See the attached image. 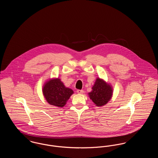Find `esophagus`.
Wrapping results in <instances>:
<instances>
[{
  "label": "esophagus",
  "mask_w": 158,
  "mask_h": 158,
  "mask_svg": "<svg viewBox=\"0 0 158 158\" xmlns=\"http://www.w3.org/2000/svg\"><path fill=\"white\" fill-rule=\"evenodd\" d=\"M77 94H81L84 93V91H83V90H80V89H78V90H77Z\"/></svg>",
  "instance_id": "esophagus-1"
}]
</instances>
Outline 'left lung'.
<instances>
[{
	"instance_id": "1",
	"label": "left lung",
	"mask_w": 158,
	"mask_h": 158,
	"mask_svg": "<svg viewBox=\"0 0 158 158\" xmlns=\"http://www.w3.org/2000/svg\"><path fill=\"white\" fill-rule=\"evenodd\" d=\"M112 94L113 89L110 85L98 78L89 95L92 101L99 106L106 104L111 98Z\"/></svg>"
}]
</instances>
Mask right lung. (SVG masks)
Wrapping results in <instances>:
<instances>
[{
  "label": "right lung",
  "instance_id": "1",
  "mask_svg": "<svg viewBox=\"0 0 158 158\" xmlns=\"http://www.w3.org/2000/svg\"><path fill=\"white\" fill-rule=\"evenodd\" d=\"M43 94L50 105L63 107L69 98L73 94L71 89L65 88L59 79H55L45 83Z\"/></svg>",
  "mask_w": 158,
  "mask_h": 158
}]
</instances>
